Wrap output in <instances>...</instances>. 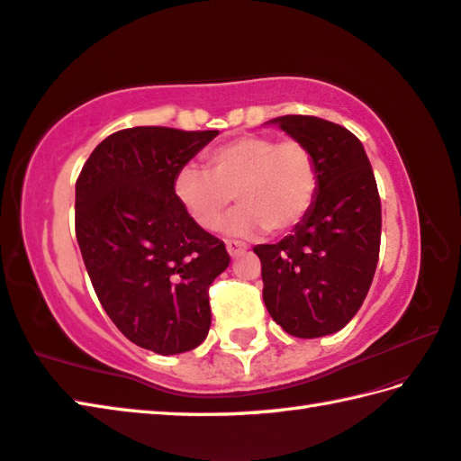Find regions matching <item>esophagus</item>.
<instances>
[{
    "instance_id": "esophagus-1",
    "label": "esophagus",
    "mask_w": 461,
    "mask_h": 461,
    "mask_svg": "<svg viewBox=\"0 0 461 461\" xmlns=\"http://www.w3.org/2000/svg\"><path fill=\"white\" fill-rule=\"evenodd\" d=\"M225 249H228V254H230L231 258H238V256H241V254H246L248 246L241 244V241L230 240V241H225Z\"/></svg>"
}]
</instances>
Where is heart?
<instances>
[{
  "label": "heart",
  "instance_id": "obj_1",
  "mask_svg": "<svg viewBox=\"0 0 461 461\" xmlns=\"http://www.w3.org/2000/svg\"><path fill=\"white\" fill-rule=\"evenodd\" d=\"M209 173L183 167L175 197L199 228L215 231L236 195L241 207L225 223L231 236L288 231L304 220L318 194V167L303 140L246 135L207 153Z\"/></svg>",
  "mask_w": 461,
  "mask_h": 461
}]
</instances>
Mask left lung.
Segmentation results:
<instances>
[{"label": "left lung", "mask_w": 461, "mask_h": 461, "mask_svg": "<svg viewBox=\"0 0 461 461\" xmlns=\"http://www.w3.org/2000/svg\"><path fill=\"white\" fill-rule=\"evenodd\" d=\"M312 150L318 194L278 244L256 246L264 304L298 339L339 332L353 321L379 262L381 199L363 143L340 124L286 114L267 121Z\"/></svg>", "instance_id": "1"}]
</instances>
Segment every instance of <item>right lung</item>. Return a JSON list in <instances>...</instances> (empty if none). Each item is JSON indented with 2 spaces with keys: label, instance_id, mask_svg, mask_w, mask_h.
I'll use <instances>...</instances> for the list:
<instances>
[{
  "label": "right lung",
  "instance_id": "add662e5",
  "mask_svg": "<svg viewBox=\"0 0 461 461\" xmlns=\"http://www.w3.org/2000/svg\"><path fill=\"white\" fill-rule=\"evenodd\" d=\"M220 131L135 127L100 143L77 181V240L100 304L124 337L157 355L202 345L207 288L223 241L175 197V177Z\"/></svg>",
  "mask_w": 461,
  "mask_h": 461
}]
</instances>
